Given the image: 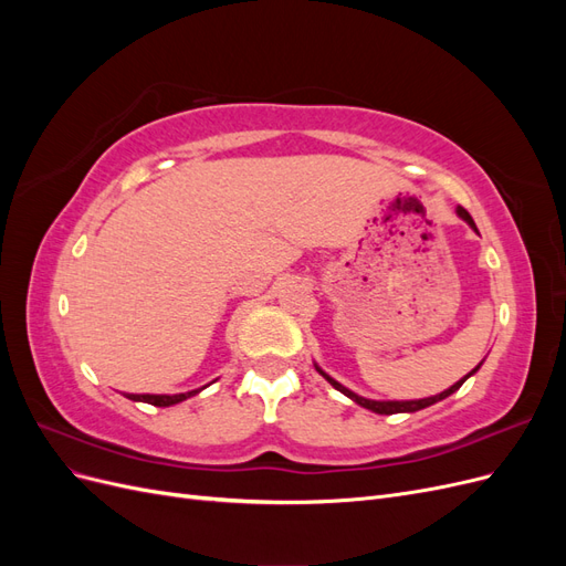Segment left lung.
<instances>
[{
	"label": "left lung",
	"mask_w": 566,
	"mask_h": 566,
	"mask_svg": "<svg viewBox=\"0 0 566 566\" xmlns=\"http://www.w3.org/2000/svg\"><path fill=\"white\" fill-rule=\"evenodd\" d=\"M455 212H458V217H460L462 221H468V224H470V229H472V231H476L474 219L470 217V212H468V210L458 208ZM476 233H479V231H476ZM482 364H484V361H482ZM482 364H479L476 368H472V370L465 375V378L458 380V382H455V385H451L449 389H443L441 394H434V397H427V399H410V401H375V399L358 397L356 391L347 389L345 385H339L335 378H331V375L325 373V370H321L316 364H314V366H316V370L323 375L325 380H328V382H331V385H333L337 391L345 394V397H349L354 403H358V406H361V408H368V410H373V413H378V416H391V413H416V410H422V408H427V406H432V403H437V401H443V399H447V397H451L453 391H458V389L462 387V382H465L468 378H472V375H474L479 368H482Z\"/></svg>",
	"instance_id": "8db88e82"
}]
</instances>
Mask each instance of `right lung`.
Wrapping results in <instances>:
<instances>
[{"mask_svg": "<svg viewBox=\"0 0 566 566\" xmlns=\"http://www.w3.org/2000/svg\"><path fill=\"white\" fill-rule=\"evenodd\" d=\"M205 387H208V385H205ZM205 387L191 389V391H181V394H125V397L132 399V401L150 403V406H175V403H181V401H186V399L196 397V394L202 391Z\"/></svg>", "mask_w": 566, "mask_h": 566, "instance_id": "add662e5", "label": "right lung"}]
</instances>
